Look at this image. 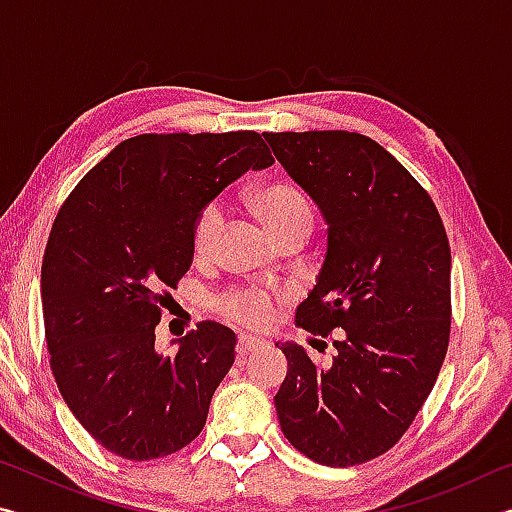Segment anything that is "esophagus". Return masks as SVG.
<instances>
[{"label": "esophagus", "mask_w": 512, "mask_h": 512, "mask_svg": "<svg viewBox=\"0 0 512 512\" xmlns=\"http://www.w3.org/2000/svg\"><path fill=\"white\" fill-rule=\"evenodd\" d=\"M266 341L264 339H255V336L250 334H239V352H255L259 348H266Z\"/></svg>", "instance_id": "34e87169"}]
</instances>
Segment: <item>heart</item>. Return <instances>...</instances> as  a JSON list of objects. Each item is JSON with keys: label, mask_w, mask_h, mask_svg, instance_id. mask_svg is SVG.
<instances>
[{"label": "heart", "mask_w": 512, "mask_h": 512, "mask_svg": "<svg viewBox=\"0 0 512 512\" xmlns=\"http://www.w3.org/2000/svg\"><path fill=\"white\" fill-rule=\"evenodd\" d=\"M255 205L275 239L298 228L309 230L314 223V207L309 196L289 180L264 185L257 192ZM225 219H228V212L221 198H212L196 212L192 223V250L196 259H210L214 255L225 230ZM284 300L287 296L280 291L244 284V287H230L219 293L214 298V309L235 325L266 329L277 320Z\"/></svg>", "instance_id": "obj_1"}]
</instances>
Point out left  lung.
Instances as JSON below:
<instances>
[{
  "label": "left lung",
  "instance_id": "8db88e82",
  "mask_svg": "<svg viewBox=\"0 0 512 512\" xmlns=\"http://www.w3.org/2000/svg\"><path fill=\"white\" fill-rule=\"evenodd\" d=\"M275 158L327 221L318 284L296 309L314 336L336 332L320 368L282 345L280 427L311 461L350 467L397 445L427 402L452 327V253L443 219L384 146L348 131L264 133Z\"/></svg>",
  "mask_w": 512,
  "mask_h": 512
}]
</instances>
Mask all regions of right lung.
<instances>
[{"label": "right lung", "mask_w": 512, "mask_h": 512, "mask_svg": "<svg viewBox=\"0 0 512 512\" xmlns=\"http://www.w3.org/2000/svg\"><path fill=\"white\" fill-rule=\"evenodd\" d=\"M273 155L255 131L144 133L115 146L60 205L42 259L49 366L83 429L128 461L203 431L237 336L203 320L171 357L155 325L192 264L196 212Z\"/></svg>", "instance_id": "1"}]
</instances>
